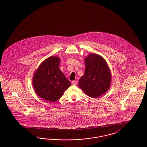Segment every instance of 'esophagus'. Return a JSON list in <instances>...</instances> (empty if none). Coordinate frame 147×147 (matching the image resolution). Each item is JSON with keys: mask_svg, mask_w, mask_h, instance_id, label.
Returning <instances> with one entry per match:
<instances>
[{"mask_svg": "<svg viewBox=\"0 0 147 147\" xmlns=\"http://www.w3.org/2000/svg\"><path fill=\"white\" fill-rule=\"evenodd\" d=\"M71 84H73V85H77V84H78V82H77V80L73 81V82H71Z\"/></svg>", "mask_w": 147, "mask_h": 147, "instance_id": "34e87169", "label": "esophagus"}]
</instances>
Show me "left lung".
Returning a JSON list of instances; mask_svg holds the SVG:
<instances>
[{"label":"left lung","mask_w":147,"mask_h":147,"mask_svg":"<svg viewBox=\"0 0 147 147\" xmlns=\"http://www.w3.org/2000/svg\"><path fill=\"white\" fill-rule=\"evenodd\" d=\"M85 70L79 82V87L88 96L97 98L109 90L111 73L105 59L98 54L90 53L84 59Z\"/></svg>","instance_id":"obj_1"}]
</instances>
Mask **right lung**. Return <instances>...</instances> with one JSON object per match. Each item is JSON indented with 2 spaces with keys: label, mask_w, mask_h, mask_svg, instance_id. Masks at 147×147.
I'll list each match as a JSON object with an SVG mask.
<instances>
[{
  "label": "right lung",
  "mask_w": 147,
  "mask_h": 147,
  "mask_svg": "<svg viewBox=\"0 0 147 147\" xmlns=\"http://www.w3.org/2000/svg\"><path fill=\"white\" fill-rule=\"evenodd\" d=\"M60 58L51 56L35 71L32 85L36 94L45 100L55 102L63 95L71 83L59 69Z\"/></svg>",
  "instance_id": "add662e5"
}]
</instances>
